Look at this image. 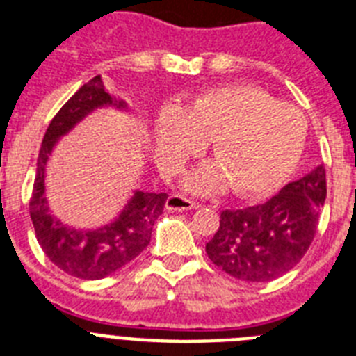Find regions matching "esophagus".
Segmentation results:
<instances>
[{
	"label": "esophagus",
	"instance_id": "34e87169",
	"mask_svg": "<svg viewBox=\"0 0 356 356\" xmlns=\"http://www.w3.org/2000/svg\"><path fill=\"white\" fill-rule=\"evenodd\" d=\"M166 208L172 212H184V210H192V208H199V203L192 201V199L184 197L181 193H173L166 199Z\"/></svg>",
	"mask_w": 356,
	"mask_h": 356
}]
</instances>
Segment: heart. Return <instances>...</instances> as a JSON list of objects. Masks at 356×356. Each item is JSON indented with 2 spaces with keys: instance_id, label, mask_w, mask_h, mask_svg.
Here are the masks:
<instances>
[{
  "instance_id": "b5f03b06",
  "label": "heart",
  "mask_w": 356,
  "mask_h": 356,
  "mask_svg": "<svg viewBox=\"0 0 356 356\" xmlns=\"http://www.w3.org/2000/svg\"><path fill=\"white\" fill-rule=\"evenodd\" d=\"M307 122L298 108L276 102L252 86L208 89L179 109H164L153 126L155 159L164 175L183 172L212 140L216 163L186 179L193 192L213 193L232 183L243 197L273 192L302 157Z\"/></svg>"
}]
</instances>
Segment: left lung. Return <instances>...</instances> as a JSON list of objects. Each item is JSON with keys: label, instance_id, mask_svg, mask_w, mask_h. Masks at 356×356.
<instances>
[{"label": "left lung", "instance_id": "obj_1", "mask_svg": "<svg viewBox=\"0 0 356 356\" xmlns=\"http://www.w3.org/2000/svg\"><path fill=\"white\" fill-rule=\"evenodd\" d=\"M325 193V168L320 164L265 203L223 210L218 232L207 243L208 258L241 282L280 278L313 243Z\"/></svg>", "mask_w": 356, "mask_h": 356}]
</instances>
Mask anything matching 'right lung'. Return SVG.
Returning <instances> with one entry per match:
<instances>
[{
  "label": "right lung",
  "instance_id": "add662e5",
  "mask_svg": "<svg viewBox=\"0 0 356 356\" xmlns=\"http://www.w3.org/2000/svg\"><path fill=\"white\" fill-rule=\"evenodd\" d=\"M104 106L126 109V102L113 98L104 88L102 78L95 76L54 115L38 153L36 179L29 203L36 239L45 256L63 273L82 280L106 278L137 258L149 245L153 225L168 199V193L135 192L118 218L97 230H74L49 213L43 179L54 144L86 115Z\"/></svg>",
  "mask_w": 356,
  "mask_h": 356
}]
</instances>
